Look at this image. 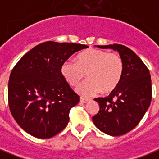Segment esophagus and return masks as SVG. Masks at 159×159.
Returning a JSON list of instances; mask_svg holds the SVG:
<instances>
[{
  "label": "esophagus",
  "mask_w": 159,
  "mask_h": 159,
  "mask_svg": "<svg viewBox=\"0 0 159 159\" xmlns=\"http://www.w3.org/2000/svg\"><path fill=\"white\" fill-rule=\"evenodd\" d=\"M89 99H86V98H83V97H81V99H80V101L81 102H83V103H86V102H88L89 101Z\"/></svg>",
  "instance_id": "1"
}]
</instances>
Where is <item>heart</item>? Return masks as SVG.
Listing matches in <instances>:
<instances>
[{"mask_svg":"<svg viewBox=\"0 0 159 159\" xmlns=\"http://www.w3.org/2000/svg\"><path fill=\"white\" fill-rule=\"evenodd\" d=\"M123 61L116 52L89 48L78 54L76 62L66 60L61 66V73L71 86H76L87 75L89 77L76 88L82 95H93L100 92L113 91L123 75Z\"/></svg>","mask_w":159,"mask_h":159,"instance_id":"1","label":"heart"}]
</instances>
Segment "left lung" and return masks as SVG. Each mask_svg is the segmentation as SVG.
Here are the masks:
<instances>
[{"label":"left lung","mask_w":159,"mask_h":159,"mask_svg":"<svg viewBox=\"0 0 159 159\" xmlns=\"http://www.w3.org/2000/svg\"><path fill=\"white\" fill-rule=\"evenodd\" d=\"M97 47L117 50L123 59L124 70L118 86L108 96L94 99L100 104V111L93 117V123L109 135H123L138 125L150 106V72L143 61L125 46Z\"/></svg>","instance_id":"obj_1"}]
</instances>
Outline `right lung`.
<instances>
[{
    "label": "right lung",
    "instance_id": "1",
    "mask_svg": "<svg viewBox=\"0 0 159 159\" xmlns=\"http://www.w3.org/2000/svg\"><path fill=\"white\" fill-rule=\"evenodd\" d=\"M87 48L76 43L43 42L13 67L8 82L9 109L25 132L48 139L68 124L70 111L80 97L63 76L61 66L73 53Z\"/></svg>",
    "mask_w": 159,
    "mask_h": 159
}]
</instances>
